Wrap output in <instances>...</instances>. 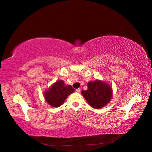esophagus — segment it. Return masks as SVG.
Segmentation results:
<instances>
[{
    "instance_id": "34e87169",
    "label": "esophagus",
    "mask_w": 152,
    "mask_h": 152,
    "mask_svg": "<svg viewBox=\"0 0 152 152\" xmlns=\"http://www.w3.org/2000/svg\"><path fill=\"white\" fill-rule=\"evenodd\" d=\"M76 92H78V93H79V92H80V88H78L76 90Z\"/></svg>"
}]
</instances>
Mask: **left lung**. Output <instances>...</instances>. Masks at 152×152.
Listing matches in <instances>:
<instances>
[{
  "instance_id": "1",
  "label": "left lung",
  "mask_w": 152,
  "mask_h": 152,
  "mask_svg": "<svg viewBox=\"0 0 152 152\" xmlns=\"http://www.w3.org/2000/svg\"><path fill=\"white\" fill-rule=\"evenodd\" d=\"M88 89L82 91V94L91 107L94 109H101L107 104L112 99V88L107 82L99 80L89 82Z\"/></svg>"
}]
</instances>
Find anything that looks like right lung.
Wrapping results in <instances>:
<instances>
[{
	"instance_id": "1",
	"label": "right lung",
	"mask_w": 152,
	"mask_h": 152,
	"mask_svg": "<svg viewBox=\"0 0 152 152\" xmlns=\"http://www.w3.org/2000/svg\"><path fill=\"white\" fill-rule=\"evenodd\" d=\"M74 92V89L72 86L66 85L63 80H59L53 83L43 94L49 104L53 107H58L64 103L68 95Z\"/></svg>"
}]
</instances>
